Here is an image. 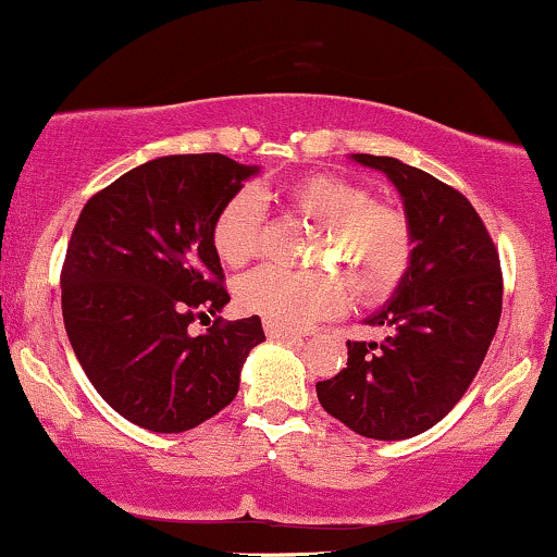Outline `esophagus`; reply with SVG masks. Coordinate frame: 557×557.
<instances>
[{
    "instance_id": "esophagus-1",
    "label": "esophagus",
    "mask_w": 557,
    "mask_h": 557,
    "mask_svg": "<svg viewBox=\"0 0 557 557\" xmlns=\"http://www.w3.org/2000/svg\"><path fill=\"white\" fill-rule=\"evenodd\" d=\"M265 336H268V339H286V342H297L299 339V334H295V331L273 326V323H265Z\"/></svg>"
}]
</instances>
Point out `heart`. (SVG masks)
Masks as SVG:
<instances>
[{
  "instance_id": "b5f03b06",
  "label": "heart",
  "mask_w": 557,
  "mask_h": 557,
  "mask_svg": "<svg viewBox=\"0 0 557 557\" xmlns=\"http://www.w3.org/2000/svg\"><path fill=\"white\" fill-rule=\"evenodd\" d=\"M273 199L318 226L312 262L345 280L358 302H381L408 273L413 260L408 215L376 202L366 186L336 173H308ZM210 239L223 265H247L260 245V199L252 191L228 197L212 221ZM335 277L326 271L295 273L265 265L239 278L236 302L273 326L305 329L345 305V285Z\"/></svg>"
}]
</instances>
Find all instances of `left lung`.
<instances>
[{"label": "left lung", "instance_id": "1", "mask_svg": "<svg viewBox=\"0 0 557 557\" xmlns=\"http://www.w3.org/2000/svg\"><path fill=\"white\" fill-rule=\"evenodd\" d=\"M403 195L413 260L368 326L384 342H347V368L318 381L323 410L368 440H408L440 423L466 395L503 312V271L473 205L440 178L395 158L355 154Z\"/></svg>", "mask_w": 557, "mask_h": 557}]
</instances>
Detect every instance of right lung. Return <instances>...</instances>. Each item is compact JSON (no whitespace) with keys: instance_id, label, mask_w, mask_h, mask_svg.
I'll list each match as a JSON object with an SVG mask.
<instances>
[{"instance_id":"add662e5","label":"right lung","mask_w":557,"mask_h":557,"mask_svg":"<svg viewBox=\"0 0 557 557\" xmlns=\"http://www.w3.org/2000/svg\"><path fill=\"white\" fill-rule=\"evenodd\" d=\"M258 168L226 154H171L123 173L81 210L62 262V321L104 403L136 426L178 434L236 397L260 318L228 302L212 221Z\"/></svg>"}]
</instances>
